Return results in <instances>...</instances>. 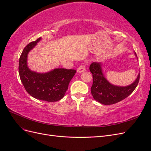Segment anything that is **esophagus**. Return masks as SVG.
<instances>
[{"mask_svg": "<svg viewBox=\"0 0 151 151\" xmlns=\"http://www.w3.org/2000/svg\"><path fill=\"white\" fill-rule=\"evenodd\" d=\"M86 70V68H85V66L83 65H80L78 68H77V72L79 73H81V72H83Z\"/></svg>", "mask_w": 151, "mask_h": 151, "instance_id": "1", "label": "esophagus"}]
</instances>
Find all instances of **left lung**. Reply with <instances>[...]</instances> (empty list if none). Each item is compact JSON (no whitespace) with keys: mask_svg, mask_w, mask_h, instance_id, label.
I'll use <instances>...</instances> for the list:
<instances>
[{"mask_svg":"<svg viewBox=\"0 0 151 151\" xmlns=\"http://www.w3.org/2000/svg\"><path fill=\"white\" fill-rule=\"evenodd\" d=\"M89 70L93 74V79L91 94L95 100L105 105L115 104L129 96L137 86L140 79L139 74L137 78L132 84L125 87L116 86L109 83L103 76L101 63H92Z\"/></svg>","mask_w":151,"mask_h":151,"instance_id":"8db88e82","label":"left lung"}]
</instances>
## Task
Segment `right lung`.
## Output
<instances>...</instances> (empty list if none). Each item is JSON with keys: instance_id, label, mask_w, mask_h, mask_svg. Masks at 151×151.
Listing matches in <instances>:
<instances>
[{"instance_id": "obj_1", "label": "right lung", "mask_w": 151, "mask_h": 151, "mask_svg": "<svg viewBox=\"0 0 151 151\" xmlns=\"http://www.w3.org/2000/svg\"><path fill=\"white\" fill-rule=\"evenodd\" d=\"M40 40L39 38L29 43L22 51L19 62L20 79L26 91L32 97L45 101L55 102L64 96L76 70L55 68L40 74L29 69L27 65L28 53Z\"/></svg>"}]
</instances>
